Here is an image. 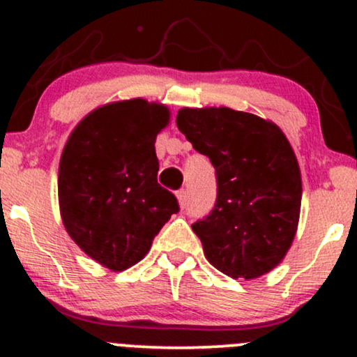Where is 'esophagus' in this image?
Segmentation results:
<instances>
[{"instance_id": "esophagus-1", "label": "esophagus", "mask_w": 357, "mask_h": 357, "mask_svg": "<svg viewBox=\"0 0 357 357\" xmlns=\"http://www.w3.org/2000/svg\"><path fill=\"white\" fill-rule=\"evenodd\" d=\"M176 196H178V202H179V206L184 208L186 206V199H188V195H186V190H179L176 192Z\"/></svg>"}]
</instances>
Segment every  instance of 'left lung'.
Instances as JSON below:
<instances>
[{"label":"left lung","mask_w":357,"mask_h":357,"mask_svg":"<svg viewBox=\"0 0 357 357\" xmlns=\"http://www.w3.org/2000/svg\"><path fill=\"white\" fill-rule=\"evenodd\" d=\"M178 129L216 171V203L191 225L208 261L252 280L275 268L296 236L301 169L280 127L228 107H184Z\"/></svg>","instance_id":"left-lung-1"}]
</instances>
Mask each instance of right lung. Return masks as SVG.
<instances>
[{
  "label": "right lung",
  "mask_w": 357,
  "mask_h": 357,
  "mask_svg": "<svg viewBox=\"0 0 357 357\" xmlns=\"http://www.w3.org/2000/svg\"><path fill=\"white\" fill-rule=\"evenodd\" d=\"M169 109L144 99L92 110L68 137L60 158L59 203L70 238L112 272L146 257L179 204L158 183L155 137Z\"/></svg>",
  "instance_id": "right-lung-1"
}]
</instances>
